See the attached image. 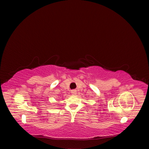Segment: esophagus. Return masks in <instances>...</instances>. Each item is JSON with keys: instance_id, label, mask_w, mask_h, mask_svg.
<instances>
[{"instance_id": "34e87169", "label": "esophagus", "mask_w": 149, "mask_h": 149, "mask_svg": "<svg viewBox=\"0 0 149 149\" xmlns=\"http://www.w3.org/2000/svg\"><path fill=\"white\" fill-rule=\"evenodd\" d=\"M72 94H76V91H74V90H73V91H72Z\"/></svg>"}]
</instances>
